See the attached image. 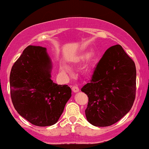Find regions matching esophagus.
<instances>
[{
	"instance_id": "1",
	"label": "esophagus",
	"mask_w": 149,
	"mask_h": 149,
	"mask_svg": "<svg viewBox=\"0 0 149 149\" xmlns=\"http://www.w3.org/2000/svg\"><path fill=\"white\" fill-rule=\"evenodd\" d=\"M72 90L73 92H79V88H78V87H77V86H73Z\"/></svg>"
}]
</instances>
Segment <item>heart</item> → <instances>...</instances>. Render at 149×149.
Masks as SVG:
<instances>
[{
    "instance_id": "b5f03b06",
    "label": "heart",
    "mask_w": 149,
    "mask_h": 149,
    "mask_svg": "<svg viewBox=\"0 0 149 149\" xmlns=\"http://www.w3.org/2000/svg\"><path fill=\"white\" fill-rule=\"evenodd\" d=\"M95 57V54L94 52L91 53H85V54H83V56H82L81 58H80V60L81 61H85L86 59H88L89 57L90 58H94ZM61 70L62 71H68V67L66 66H64V65H62L61 66Z\"/></svg>"
}]
</instances>
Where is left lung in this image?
I'll return each instance as SVG.
<instances>
[{
    "mask_svg": "<svg viewBox=\"0 0 149 149\" xmlns=\"http://www.w3.org/2000/svg\"><path fill=\"white\" fill-rule=\"evenodd\" d=\"M136 66L120 45L109 47L81 91L88 97L85 116L90 123L107 127L125 116L136 95Z\"/></svg>",
    "mask_w": 149,
    "mask_h": 149,
    "instance_id": "left-lung-1",
    "label": "left lung"
}]
</instances>
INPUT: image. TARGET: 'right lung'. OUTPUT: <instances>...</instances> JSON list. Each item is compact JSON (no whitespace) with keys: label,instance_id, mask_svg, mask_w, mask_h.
I'll return each instance as SVG.
<instances>
[{"label":"right lung","instance_id":"1","mask_svg":"<svg viewBox=\"0 0 149 149\" xmlns=\"http://www.w3.org/2000/svg\"><path fill=\"white\" fill-rule=\"evenodd\" d=\"M52 61L45 47L29 45L15 62L10 75V95L15 110L40 127L55 124L71 97L67 85L51 80Z\"/></svg>","mask_w":149,"mask_h":149}]
</instances>
